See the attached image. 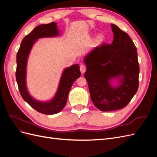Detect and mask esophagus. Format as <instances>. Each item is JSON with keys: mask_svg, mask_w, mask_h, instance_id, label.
Returning <instances> with one entry per match:
<instances>
[{"mask_svg": "<svg viewBox=\"0 0 157 157\" xmlns=\"http://www.w3.org/2000/svg\"><path fill=\"white\" fill-rule=\"evenodd\" d=\"M86 65H84L83 64L80 65V72H81V73H82V74L84 73L85 71H86Z\"/></svg>", "mask_w": 157, "mask_h": 157, "instance_id": "obj_1", "label": "esophagus"}]
</instances>
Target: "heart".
Instances as JSON below:
<instances>
[{
    "mask_svg": "<svg viewBox=\"0 0 157 157\" xmlns=\"http://www.w3.org/2000/svg\"><path fill=\"white\" fill-rule=\"evenodd\" d=\"M96 40H97L98 41L102 40H103V36L101 35H99L97 36V37H96Z\"/></svg>",
    "mask_w": 157,
    "mask_h": 157,
    "instance_id": "b5f03b06",
    "label": "heart"
}]
</instances>
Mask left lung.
Wrapping results in <instances>:
<instances>
[{"label": "left lung", "mask_w": 157, "mask_h": 157, "mask_svg": "<svg viewBox=\"0 0 157 157\" xmlns=\"http://www.w3.org/2000/svg\"><path fill=\"white\" fill-rule=\"evenodd\" d=\"M113 41L103 43L85 56L84 77L91 99L102 111L118 110L126 107L139 86L140 65L136 47L126 33L111 24ZM119 81L118 86L110 82Z\"/></svg>", "instance_id": "1"}]
</instances>
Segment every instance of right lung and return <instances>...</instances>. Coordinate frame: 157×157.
I'll use <instances>...</instances> for the list:
<instances>
[{"label": "right lung", "mask_w": 157, "mask_h": 157, "mask_svg": "<svg viewBox=\"0 0 157 157\" xmlns=\"http://www.w3.org/2000/svg\"><path fill=\"white\" fill-rule=\"evenodd\" d=\"M59 33L55 22L36 26L29 35L23 38L16 56V78L21 96L31 107L44 115H54L62 110L67 103L71 86L75 80L80 77V67L78 64L65 68L61 77L58 88L54 97L48 101H38L28 92L26 84L27 63L33 44L40 38L57 36Z\"/></svg>", "instance_id": "add662e5"}]
</instances>
